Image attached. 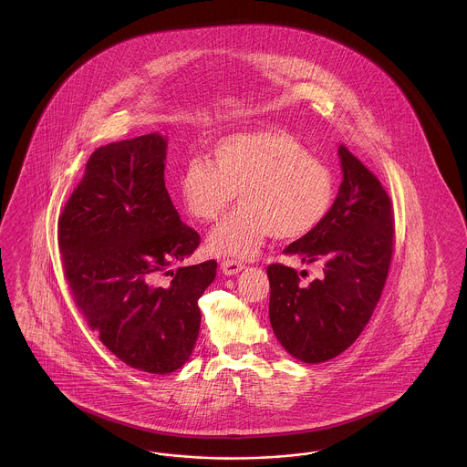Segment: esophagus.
Listing matches in <instances>:
<instances>
[{"label":"esophagus","instance_id":"34e87169","mask_svg":"<svg viewBox=\"0 0 467 467\" xmlns=\"http://www.w3.org/2000/svg\"><path fill=\"white\" fill-rule=\"evenodd\" d=\"M221 267H223V275L233 276V275H238L244 269V265H242L240 261H234V259H223Z\"/></svg>","mask_w":467,"mask_h":467}]
</instances>
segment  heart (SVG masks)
I'll return each instance as SVG.
<instances>
[{
  "label": "heart",
  "instance_id": "1",
  "mask_svg": "<svg viewBox=\"0 0 467 467\" xmlns=\"http://www.w3.org/2000/svg\"><path fill=\"white\" fill-rule=\"evenodd\" d=\"M334 175L292 134L276 130L223 138L210 161L191 159L178 178L185 212L215 223L238 198L242 206L210 236L215 254L250 257L267 238L297 240L326 219Z\"/></svg>",
  "mask_w": 467,
  "mask_h": 467
}]
</instances>
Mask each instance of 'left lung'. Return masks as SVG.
Listing matches in <instances>:
<instances>
[{"instance_id": "1", "label": "left lung", "mask_w": 467, "mask_h": 467, "mask_svg": "<svg viewBox=\"0 0 467 467\" xmlns=\"http://www.w3.org/2000/svg\"><path fill=\"white\" fill-rule=\"evenodd\" d=\"M343 182L326 219L284 252L324 276L308 285L294 267L267 266L269 322L290 356L318 364L345 352L368 326L394 254L392 201L345 145Z\"/></svg>"}]
</instances>
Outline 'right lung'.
Listing matches in <instances>:
<instances>
[{
  "label": "right lung",
  "mask_w": 467,
  "mask_h": 467,
  "mask_svg": "<svg viewBox=\"0 0 467 467\" xmlns=\"http://www.w3.org/2000/svg\"><path fill=\"white\" fill-rule=\"evenodd\" d=\"M166 140L143 134L92 152L67 201L57 244L75 306L99 341L134 369L170 375L192 354L198 299L217 263L170 269L201 244L164 183ZM162 275H171L168 283Z\"/></svg>",
  "instance_id": "right-lung-1"
}]
</instances>
